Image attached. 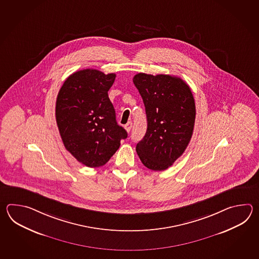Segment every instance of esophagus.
I'll return each mask as SVG.
<instances>
[{
  "label": "esophagus",
  "instance_id": "34e87169",
  "mask_svg": "<svg viewBox=\"0 0 259 259\" xmlns=\"http://www.w3.org/2000/svg\"><path fill=\"white\" fill-rule=\"evenodd\" d=\"M132 122H127V124L125 125V130L127 131V132H131V130H132Z\"/></svg>",
  "mask_w": 259,
  "mask_h": 259
}]
</instances>
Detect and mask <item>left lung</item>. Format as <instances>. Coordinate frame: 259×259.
<instances>
[{
  "instance_id": "left-lung-1",
  "label": "left lung",
  "mask_w": 259,
  "mask_h": 259,
  "mask_svg": "<svg viewBox=\"0 0 259 259\" xmlns=\"http://www.w3.org/2000/svg\"><path fill=\"white\" fill-rule=\"evenodd\" d=\"M133 83L143 98L147 131L136 151L149 169L168 168L182 155L193 136L195 103L181 77L139 73Z\"/></svg>"
}]
</instances>
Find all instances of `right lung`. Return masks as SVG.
Segmentation results:
<instances>
[{
    "label": "right lung",
    "instance_id": "1",
    "mask_svg": "<svg viewBox=\"0 0 259 259\" xmlns=\"http://www.w3.org/2000/svg\"><path fill=\"white\" fill-rule=\"evenodd\" d=\"M115 78L114 73L79 70L66 78L57 95L55 117L63 143L89 167L105 165L127 137L108 97Z\"/></svg>",
    "mask_w": 259,
    "mask_h": 259
}]
</instances>
